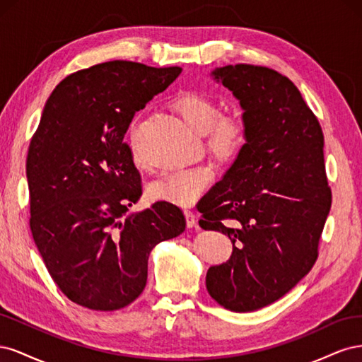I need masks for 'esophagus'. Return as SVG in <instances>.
<instances>
[{"label":"esophagus","mask_w":362,"mask_h":362,"mask_svg":"<svg viewBox=\"0 0 362 362\" xmlns=\"http://www.w3.org/2000/svg\"><path fill=\"white\" fill-rule=\"evenodd\" d=\"M184 214H185V222H187V226L189 228H193L196 226V216L192 210H184Z\"/></svg>","instance_id":"34e87169"}]
</instances>
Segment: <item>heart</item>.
I'll return each instance as SVG.
<instances>
[{
    "instance_id": "obj_1",
    "label": "heart",
    "mask_w": 362,
    "mask_h": 362,
    "mask_svg": "<svg viewBox=\"0 0 362 362\" xmlns=\"http://www.w3.org/2000/svg\"><path fill=\"white\" fill-rule=\"evenodd\" d=\"M181 119L196 134L205 136L206 148L218 160L237 157L247 141V124L237 113L221 115L218 105L210 96L199 92H185L173 104ZM139 122L131 124V137L136 136ZM134 149L137 166H144ZM214 173L210 168L196 166L180 169L151 184L149 193L154 199L178 205H192L210 187Z\"/></svg>"
}]
</instances>
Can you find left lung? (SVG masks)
<instances>
[{
  "mask_svg": "<svg viewBox=\"0 0 362 362\" xmlns=\"http://www.w3.org/2000/svg\"><path fill=\"white\" fill-rule=\"evenodd\" d=\"M211 74L245 110L247 141L198 204L199 226L234 245L231 258L208 269L206 290L226 310L249 313L287 294L319 257L332 204L325 137L287 76L243 63Z\"/></svg>",
  "mask_w": 362,
  "mask_h": 362,
  "instance_id": "1",
  "label": "left lung"
}]
</instances>
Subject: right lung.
Segmentation results:
<instances>
[{
	"instance_id": "add662e5",
	"label": "right lung",
	"mask_w": 362,
	"mask_h": 362,
	"mask_svg": "<svg viewBox=\"0 0 362 362\" xmlns=\"http://www.w3.org/2000/svg\"><path fill=\"white\" fill-rule=\"evenodd\" d=\"M181 71L113 60L74 72L52 90L30 141L33 238L62 293L89 310L134 302L152 247L185 229L181 208L166 201L128 214L141 178L124 141L136 112Z\"/></svg>"
}]
</instances>
